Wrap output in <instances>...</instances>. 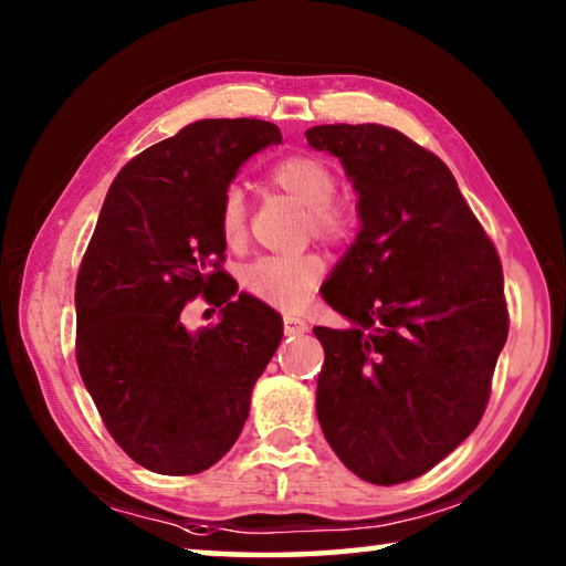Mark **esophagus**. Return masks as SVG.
<instances>
[{
    "label": "esophagus",
    "instance_id": "1",
    "mask_svg": "<svg viewBox=\"0 0 566 566\" xmlns=\"http://www.w3.org/2000/svg\"><path fill=\"white\" fill-rule=\"evenodd\" d=\"M304 329H307V322H304V319L294 317V315H286L284 317V332H286V335H302Z\"/></svg>",
    "mask_w": 566,
    "mask_h": 566
}]
</instances>
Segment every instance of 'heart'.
Listing matches in <instances>:
<instances>
[{
    "instance_id": "obj_1",
    "label": "heart",
    "mask_w": 566,
    "mask_h": 566,
    "mask_svg": "<svg viewBox=\"0 0 566 566\" xmlns=\"http://www.w3.org/2000/svg\"><path fill=\"white\" fill-rule=\"evenodd\" d=\"M272 181L310 209V227L315 237L327 241H345L355 234L357 217L345 203L332 201L337 191L335 174L327 164L312 156H290L272 168ZM247 203L239 186H229L219 203V234L229 247L244 237ZM325 276V262L319 254L297 256H262L241 272V286L251 297L276 307H297Z\"/></svg>"
}]
</instances>
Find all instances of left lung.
Instances as JSON below:
<instances>
[{"mask_svg":"<svg viewBox=\"0 0 566 566\" xmlns=\"http://www.w3.org/2000/svg\"><path fill=\"white\" fill-rule=\"evenodd\" d=\"M304 136L339 158L360 217L322 290L347 327H315L317 418L355 476L392 486L423 476L479 426L509 335L504 274L430 150L375 123Z\"/></svg>","mask_w":566,"mask_h":566,"instance_id":"obj_1","label":"left lung"}]
</instances>
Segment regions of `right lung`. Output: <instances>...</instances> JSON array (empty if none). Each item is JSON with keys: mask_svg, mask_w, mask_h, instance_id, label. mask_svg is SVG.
<instances>
[{"mask_svg": "<svg viewBox=\"0 0 566 566\" xmlns=\"http://www.w3.org/2000/svg\"><path fill=\"white\" fill-rule=\"evenodd\" d=\"M282 143L274 123L209 118L143 150L105 196L75 284L77 367L125 453L143 469H211L244 428L282 317L221 272L219 203L239 168ZM203 293L220 322L191 333Z\"/></svg>", "mask_w": 566, "mask_h": 566, "instance_id": "1", "label": "right lung"}]
</instances>
